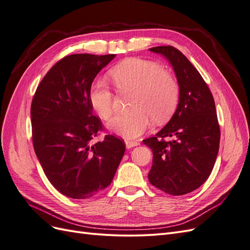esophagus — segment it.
Listing matches in <instances>:
<instances>
[{"label": "esophagus", "instance_id": "1", "mask_svg": "<svg viewBox=\"0 0 250 250\" xmlns=\"http://www.w3.org/2000/svg\"><path fill=\"white\" fill-rule=\"evenodd\" d=\"M125 144H126V147H127L128 149L140 145V143H139L138 141H130V140H126V141H125Z\"/></svg>", "mask_w": 250, "mask_h": 250}]
</instances>
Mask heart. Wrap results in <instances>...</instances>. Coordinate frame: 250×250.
<instances>
[{"instance_id": "b5f03b06", "label": "heart", "mask_w": 250, "mask_h": 250, "mask_svg": "<svg viewBox=\"0 0 250 250\" xmlns=\"http://www.w3.org/2000/svg\"><path fill=\"white\" fill-rule=\"evenodd\" d=\"M111 77L120 93H132L131 111L116 117L109 123L110 130L124 138H137L152 125L168 121L178 102V84L172 75L150 60L128 58L111 71ZM113 94L103 80L95 82L89 101L104 120L113 115Z\"/></svg>"}]
</instances>
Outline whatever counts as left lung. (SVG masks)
<instances>
[{"mask_svg": "<svg viewBox=\"0 0 250 250\" xmlns=\"http://www.w3.org/2000/svg\"><path fill=\"white\" fill-rule=\"evenodd\" d=\"M149 50L169 60L177 78L179 100L168 124L143 141L153 153L148 178L167 194H188L208 178L216 162L220 127L215 101L199 72L179 50L172 46Z\"/></svg>", "mask_w": 250, "mask_h": 250, "instance_id": "left-lung-1", "label": "left lung"}]
</instances>
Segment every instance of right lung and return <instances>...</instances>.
Listing matches in <instances>:
<instances>
[{
	"label": "right lung",
	"instance_id": "1",
	"mask_svg": "<svg viewBox=\"0 0 250 250\" xmlns=\"http://www.w3.org/2000/svg\"><path fill=\"white\" fill-rule=\"evenodd\" d=\"M115 54H73L53 65L31 104L32 142L47 178L74 199L90 198L107 188L125 152L124 141L103 129L89 101L92 83Z\"/></svg>",
	"mask_w": 250,
	"mask_h": 250
}]
</instances>
